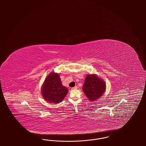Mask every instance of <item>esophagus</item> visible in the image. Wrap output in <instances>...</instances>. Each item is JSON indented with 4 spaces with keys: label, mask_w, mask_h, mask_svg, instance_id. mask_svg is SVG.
I'll list each match as a JSON object with an SVG mask.
<instances>
[{
    "label": "esophagus",
    "mask_w": 146,
    "mask_h": 146,
    "mask_svg": "<svg viewBox=\"0 0 146 146\" xmlns=\"http://www.w3.org/2000/svg\"><path fill=\"white\" fill-rule=\"evenodd\" d=\"M78 89V86H74L73 88H72V90H75V89Z\"/></svg>",
    "instance_id": "obj_1"
}]
</instances>
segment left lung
Returning a JSON list of instances; mask_svg holds the SVG:
<instances>
[{"instance_id":"1","label":"left lung","mask_w":146,"mask_h":146,"mask_svg":"<svg viewBox=\"0 0 146 146\" xmlns=\"http://www.w3.org/2000/svg\"><path fill=\"white\" fill-rule=\"evenodd\" d=\"M106 88L105 82L96 74H88L86 76L83 91L88 100L95 101L104 95Z\"/></svg>"}]
</instances>
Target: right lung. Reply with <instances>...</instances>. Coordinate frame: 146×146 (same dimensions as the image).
I'll use <instances>...</instances> for the list:
<instances>
[{"label": "right lung", "mask_w": 146, "mask_h": 146, "mask_svg": "<svg viewBox=\"0 0 146 146\" xmlns=\"http://www.w3.org/2000/svg\"><path fill=\"white\" fill-rule=\"evenodd\" d=\"M68 93V89L62 85L60 75L54 72L45 78L42 86V95L50 103L61 102Z\"/></svg>", "instance_id": "right-lung-1"}]
</instances>
